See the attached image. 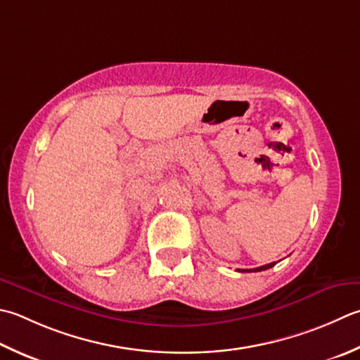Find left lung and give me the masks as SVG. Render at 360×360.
I'll list each match as a JSON object with an SVG mask.
<instances>
[{"mask_svg": "<svg viewBox=\"0 0 360 360\" xmlns=\"http://www.w3.org/2000/svg\"><path fill=\"white\" fill-rule=\"evenodd\" d=\"M271 266H274V262L271 264H266V265H262V266H257V269H252V270H240V271H264V270H269L271 269Z\"/></svg>", "mask_w": 360, "mask_h": 360, "instance_id": "8db88e82", "label": "left lung"}]
</instances>
